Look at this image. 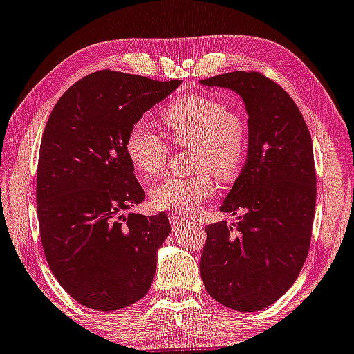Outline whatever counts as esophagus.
I'll return each mask as SVG.
<instances>
[{
	"instance_id": "1",
	"label": "esophagus",
	"mask_w": 354,
	"mask_h": 354,
	"mask_svg": "<svg viewBox=\"0 0 354 354\" xmlns=\"http://www.w3.org/2000/svg\"><path fill=\"white\" fill-rule=\"evenodd\" d=\"M169 222H171V225L174 227V229H180V227L186 225V223H187L185 217L176 216V214H171V216H169Z\"/></svg>"
}]
</instances>
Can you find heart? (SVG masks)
Returning a JSON list of instances; mask_svg holds the SVG:
<instances>
[{"instance_id": "heart-1", "label": "heart", "mask_w": 354, "mask_h": 354, "mask_svg": "<svg viewBox=\"0 0 354 354\" xmlns=\"http://www.w3.org/2000/svg\"><path fill=\"white\" fill-rule=\"evenodd\" d=\"M173 144L194 147V176H171L150 191V204L156 210L192 214L216 191L217 176L232 181L239 176L247 156L248 140L245 120L216 97L187 95L171 102L162 114ZM125 153L144 180H151L168 163L169 145L149 125L138 122L125 138Z\"/></svg>"}]
</instances>
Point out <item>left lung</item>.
<instances>
[{
    "label": "left lung",
    "mask_w": 354,
    "mask_h": 354,
    "mask_svg": "<svg viewBox=\"0 0 354 354\" xmlns=\"http://www.w3.org/2000/svg\"><path fill=\"white\" fill-rule=\"evenodd\" d=\"M201 84L234 89L248 114L247 162L221 205L239 222L205 227L201 277L222 306L257 312L294 284L310 248L317 198L310 132L292 97L258 71H230Z\"/></svg>",
    "instance_id": "1"
}]
</instances>
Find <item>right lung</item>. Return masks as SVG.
<instances>
[{
  "instance_id": "obj_1",
  "label": "right lung",
  "mask_w": 354,
  "mask_h": 354,
  "mask_svg": "<svg viewBox=\"0 0 354 354\" xmlns=\"http://www.w3.org/2000/svg\"><path fill=\"white\" fill-rule=\"evenodd\" d=\"M181 80L100 70L57 101L40 142L37 217L53 276L75 301L101 312L149 292L168 216L124 210L145 198L125 153L132 125Z\"/></svg>"
}]
</instances>
